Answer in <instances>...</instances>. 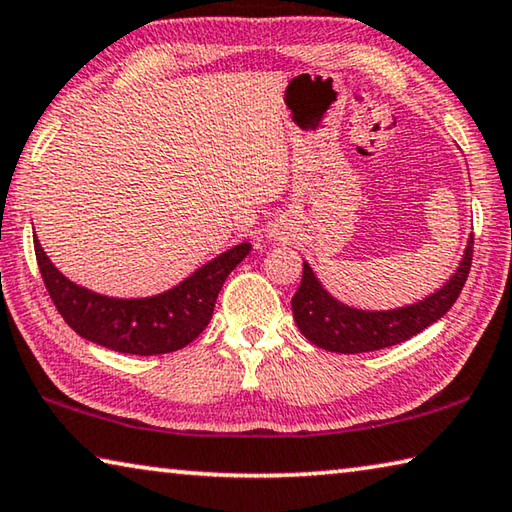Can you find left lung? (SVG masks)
I'll return each instance as SVG.
<instances>
[{
  "instance_id": "1",
  "label": "left lung",
  "mask_w": 512,
  "mask_h": 512,
  "mask_svg": "<svg viewBox=\"0 0 512 512\" xmlns=\"http://www.w3.org/2000/svg\"><path fill=\"white\" fill-rule=\"evenodd\" d=\"M474 235L467 241L463 262L443 289L415 305L391 311H363L343 305L320 287L311 266L302 264V282L291 298L296 325L305 339L329 352L357 354L402 343L443 318L461 296L472 266Z\"/></svg>"
}]
</instances>
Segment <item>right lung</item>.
Returning <instances> with one entry per match:
<instances>
[{
  "mask_svg": "<svg viewBox=\"0 0 512 512\" xmlns=\"http://www.w3.org/2000/svg\"><path fill=\"white\" fill-rule=\"evenodd\" d=\"M33 246L42 282L65 323L83 339L140 357L176 352L192 343L210 323L225 277L250 253V244H239L169 291L151 298L121 300L99 296L69 282L49 262L38 239H33Z\"/></svg>",
  "mask_w": 512,
  "mask_h": 512,
  "instance_id": "add662e5",
  "label": "right lung"
}]
</instances>
